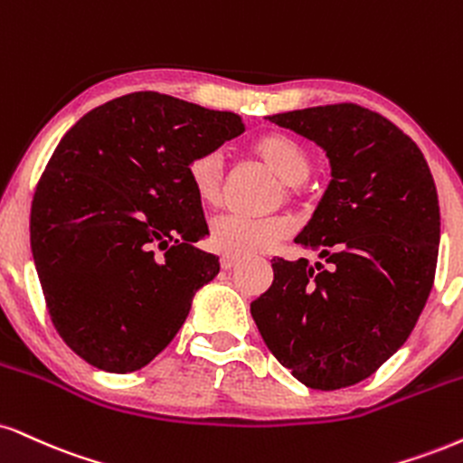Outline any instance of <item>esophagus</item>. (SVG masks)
I'll return each instance as SVG.
<instances>
[{
  "label": "esophagus",
  "instance_id": "esophagus-1",
  "mask_svg": "<svg viewBox=\"0 0 463 463\" xmlns=\"http://www.w3.org/2000/svg\"><path fill=\"white\" fill-rule=\"evenodd\" d=\"M220 263H222V269H232V267H235L239 260L232 259V256H222Z\"/></svg>",
  "mask_w": 463,
  "mask_h": 463
}]
</instances>
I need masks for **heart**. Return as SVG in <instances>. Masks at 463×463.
I'll list each match as a JSON object with an SVG mask.
<instances>
[{
    "instance_id": "1",
    "label": "heart",
    "mask_w": 463,
    "mask_h": 463,
    "mask_svg": "<svg viewBox=\"0 0 463 463\" xmlns=\"http://www.w3.org/2000/svg\"><path fill=\"white\" fill-rule=\"evenodd\" d=\"M250 150L265 168H269L285 183L288 192L302 185L313 172V157L308 148L287 133H265ZM187 178L200 203L209 207L220 203L222 164L217 155L207 153L194 157L187 165ZM288 232H291L288 217L274 215L265 220H250L243 215L226 213L211 222L207 241L217 254L250 259L274 248L276 243L288 237Z\"/></svg>"
}]
</instances>
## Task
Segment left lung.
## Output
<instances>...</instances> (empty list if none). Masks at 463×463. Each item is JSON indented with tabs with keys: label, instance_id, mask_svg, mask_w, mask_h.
Returning a JSON list of instances; mask_svg holds the SVG:
<instances>
[{
	"label": "left lung",
	"instance_id": "1",
	"mask_svg": "<svg viewBox=\"0 0 463 463\" xmlns=\"http://www.w3.org/2000/svg\"><path fill=\"white\" fill-rule=\"evenodd\" d=\"M315 142L332 181L295 243L332 263L274 259V282L250 304L282 366L315 391L373 375L408 341L433 287L436 183L399 127L354 103L269 118Z\"/></svg>",
	"mask_w": 463,
	"mask_h": 463
}]
</instances>
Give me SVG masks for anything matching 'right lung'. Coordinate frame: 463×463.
Masks as SVG:
<instances>
[{"label": "right lung", "instance_id": "right-lung-1", "mask_svg": "<svg viewBox=\"0 0 463 463\" xmlns=\"http://www.w3.org/2000/svg\"><path fill=\"white\" fill-rule=\"evenodd\" d=\"M241 133L231 111L131 92L60 140L32 203V254L55 330L88 364L146 366L220 274L196 246L209 228L187 165Z\"/></svg>", "mask_w": 463, "mask_h": 463}]
</instances>
